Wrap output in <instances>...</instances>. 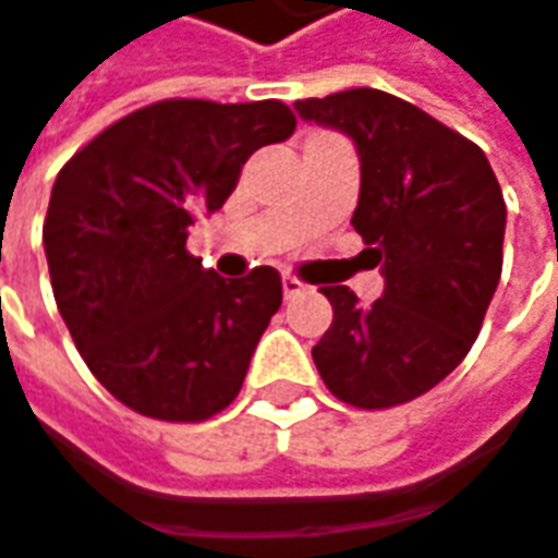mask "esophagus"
Returning <instances> with one entry per match:
<instances>
[{
    "instance_id": "1",
    "label": "esophagus",
    "mask_w": 558,
    "mask_h": 558,
    "mask_svg": "<svg viewBox=\"0 0 558 558\" xmlns=\"http://www.w3.org/2000/svg\"><path fill=\"white\" fill-rule=\"evenodd\" d=\"M300 293H306V283L300 278H293V275H287V278H283V296L293 300V296H300Z\"/></svg>"
}]
</instances>
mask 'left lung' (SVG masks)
Returning <instances> with one entry per match:
<instances>
[{
  "label": "left lung",
  "instance_id": "left-lung-1",
  "mask_svg": "<svg viewBox=\"0 0 558 558\" xmlns=\"http://www.w3.org/2000/svg\"><path fill=\"white\" fill-rule=\"evenodd\" d=\"M360 150L353 230L381 265L385 293L360 306L322 287L335 318L312 360L328 391L360 410L408 404L436 388L474 347L502 275L506 198L471 138L408 100L350 87L296 100Z\"/></svg>",
  "mask_w": 558,
  "mask_h": 558
}]
</instances>
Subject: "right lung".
<instances>
[{"instance_id": "add662e5", "label": "right lung", "mask_w": 558, "mask_h": 558, "mask_svg": "<svg viewBox=\"0 0 558 558\" xmlns=\"http://www.w3.org/2000/svg\"><path fill=\"white\" fill-rule=\"evenodd\" d=\"M293 129L280 100L170 97L116 119L59 170L44 220L52 296L87 369L129 410L202 423L236 401L280 275L220 278L185 240L248 157Z\"/></svg>"}]
</instances>
